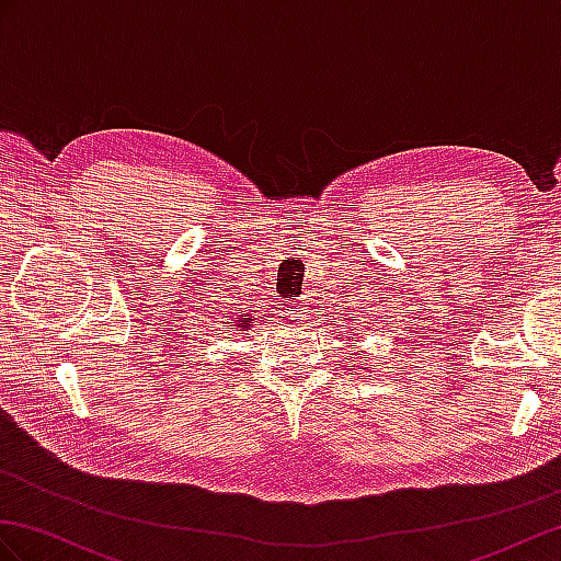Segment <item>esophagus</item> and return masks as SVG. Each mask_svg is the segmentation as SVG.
I'll use <instances>...</instances> for the list:
<instances>
[{"instance_id":"1","label":"esophagus","mask_w":561,"mask_h":561,"mask_svg":"<svg viewBox=\"0 0 561 561\" xmlns=\"http://www.w3.org/2000/svg\"><path fill=\"white\" fill-rule=\"evenodd\" d=\"M289 314H291V320H296V322H306L308 320V308H306L304 300H296V304H291Z\"/></svg>"}]
</instances>
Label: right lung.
Segmentation results:
<instances>
[{
	"instance_id": "add662e5",
	"label": "right lung",
	"mask_w": 561,
	"mask_h": 561,
	"mask_svg": "<svg viewBox=\"0 0 561 561\" xmlns=\"http://www.w3.org/2000/svg\"><path fill=\"white\" fill-rule=\"evenodd\" d=\"M249 324V318H247V314H243V318H241V324L239 327H247Z\"/></svg>"
}]
</instances>
